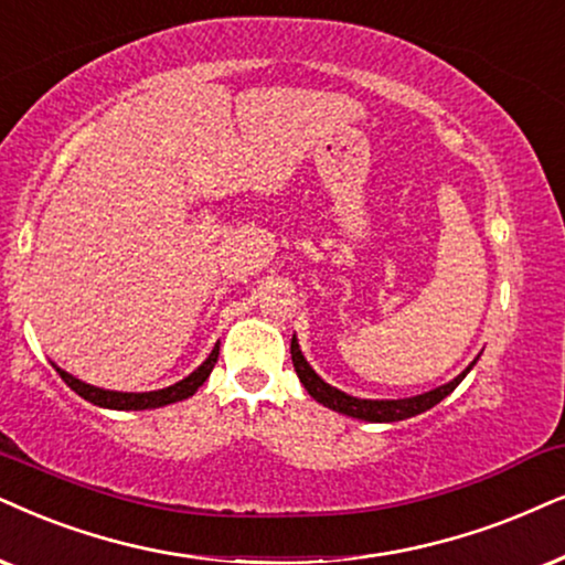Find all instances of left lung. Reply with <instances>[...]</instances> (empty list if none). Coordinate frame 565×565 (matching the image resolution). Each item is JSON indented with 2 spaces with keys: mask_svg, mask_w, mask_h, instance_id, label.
Instances as JSON below:
<instances>
[{
  "mask_svg": "<svg viewBox=\"0 0 565 565\" xmlns=\"http://www.w3.org/2000/svg\"><path fill=\"white\" fill-rule=\"evenodd\" d=\"M291 362H295V370H297L299 381H302V385L307 388V394L316 398V402H320L333 412L349 414V417L367 419V423H398V419L414 417V414H423L427 409H433L435 404H440L443 398L451 394L456 385L463 381V375H467L475 365L472 362V365L463 370L459 377H454L451 383L440 385V388H435V391H427V394H419L412 398H396V402H373V398L349 396V394H344V391L333 388V385L320 381L316 370L307 365L302 352H299L297 339H291Z\"/></svg>",
  "mask_w": 565,
  "mask_h": 565,
  "instance_id": "1",
  "label": "left lung"
}]
</instances>
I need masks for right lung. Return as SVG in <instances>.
I'll return each instance as SVG.
<instances>
[{
    "label": "right lung",
    "instance_id": "add662e5",
    "mask_svg": "<svg viewBox=\"0 0 565 565\" xmlns=\"http://www.w3.org/2000/svg\"><path fill=\"white\" fill-rule=\"evenodd\" d=\"M216 360H218V344L213 347L209 360H205L203 365L195 370V373L188 375L180 383L169 385V388L148 391V394H119V391H104V388H96V385L77 381V377L67 375L60 367H56V373L62 375V381L67 383L77 396H83L85 402H90V404L106 406V409H156V406H167V404L182 402V398L195 394L200 385L205 383V377L211 375V370H213V365H216Z\"/></svg>",
    "mask_w": 565,
    "mask_h": 565
}]
</instances>
